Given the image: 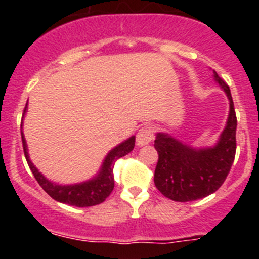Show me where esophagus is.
Returning <instances> with one entry per match:
<instances>
[{
	"instance_id": "obj_1",
	"label": "esophagus",
	"mask_w": 259,
	"mask_h": 259,
	"mask_svg": "<svg viewBox=\"0 0 259 259\" xmlns=\"http://www.w3.org/2000/svg\"><path fill=\"white\" fill-rule=\"evenodd\" d=\"M153 137H154V130H153L152 125L141 127L136 135V144L139 146L146 145L153 140Z\"/></svg>"
}]
</instances>
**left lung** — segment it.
Returning a JSON list of instances; mask_svg holds the SVG:
<instances>
[{
	"label": "left lung",
	"instance_id": "8db88e82",
	"mask_svg": "<svg viewBox=\"0 0 259 259\" xmlns=\"http://www.w3.org/2000/svg\"><path fill=\"white\" fill-rule=\"evenodd\" d=\"M214 77L230 100V115L219 143L214 148L196 150L164 134H158L154 140L158 152L154 184L164 197L178 202L200 200L218 191L235 161L237 119L232 96L215 71Z\"/></svg>",
	"mask_w": 259,
	"mask_h": 259
}]
</instances>
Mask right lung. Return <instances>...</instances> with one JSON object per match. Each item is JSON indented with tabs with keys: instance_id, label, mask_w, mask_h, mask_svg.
I'll use <instances>...</instances> for the list:
<instances>
[{
	"instance_id": "right-lung-1",
	"label": "right lung",
	"mask_w": 259,
	"mask_h": 259,
	"mask_svg": "<svg viewBox=\"0 0 259 259\" xmlns=\"http://www.w3.org/2000/svg\"><path fill=\"white\" fill-rule=\"evenodd\" d=\"M27 105L24 107V113H26ZM23 113V114H24ZM22 128V124H20ZM22 143H23V150H24V155H26L27 163H28L29 168H31L32 174L35 176V179L37 180L38 184L41 185V188L44 189L50 197L54 198L56 201H59L62 203H67L71 206H77V207H88V206H95L98 203L104 202L110 193L114 189V175H113V168L115 164L116 159L120 157H124L125 154L131 152L135 146V136L130 137L128 140L114 148L111 152L107 154L105 158V162L102 164L101 172L98 174L97 178L89 182L81 183V184H75V185H58L54 183L49 182L41 175L37 171L32 162L29 161L28 153H27V145L24 136L22 132Z\"/></svg>"
}]
</instances>
